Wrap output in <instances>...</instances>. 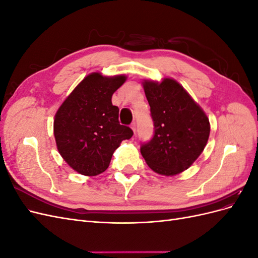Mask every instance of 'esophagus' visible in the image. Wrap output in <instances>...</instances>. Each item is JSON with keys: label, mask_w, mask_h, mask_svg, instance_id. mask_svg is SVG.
I'll use <instances>...</instances> for the list:
<instances>
[{"label": "esophagus", "mask_w": 258, "mask_h": 258, "mask_svg": "<svg viewBox=\"0 0 258 258\" xmlns=\"http://www.w3.org/2000/svg\"><path fill=\"white\" fill-rule=\"evenodd\" d=\"M130 128H131V129H132V131H134L135 134H136V131H137V123H136V122H132V123H131V126H130Z\"/></svg>", "instance_id": "obj_1"}]
</instances>
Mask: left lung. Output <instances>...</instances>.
<instances>
[{"label":"left lung","mask_w":258,"mask_h":258,"mask_svg":"<svg viewBox=\"0 0 258 258\" xmlns=\"http://www.w3.org/2000/svg\"><path fill=\"white\" fill-rule=\"evenodd\" d=\"M142 84L155 134L142 145L141 154L154 172L176 175L188 169L204 152L210 136L209 118L175 80H144Z\"/></svg>","instance_id":"1"}]
</instances>
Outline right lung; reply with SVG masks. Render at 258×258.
I'll use <instances>...</instances> for the list:
<instances>
[{"mask_svg":"<svg viewBox=\"0 0 258 258\" xmlns=\"http://www.w3.org/2000/svg\"><path fill=\"white\" fill-rule=\"evenodd\" d=\"M127 81L124 74H88L62 102L53 119L58 152L77 173L95 176L104 172L114 152L134 132L118 121L119 108L113 93Z\"/></svg>","mask_w":258,"mask_h":258,"instance_id":"1","label":"right lung"}]
</instances>
